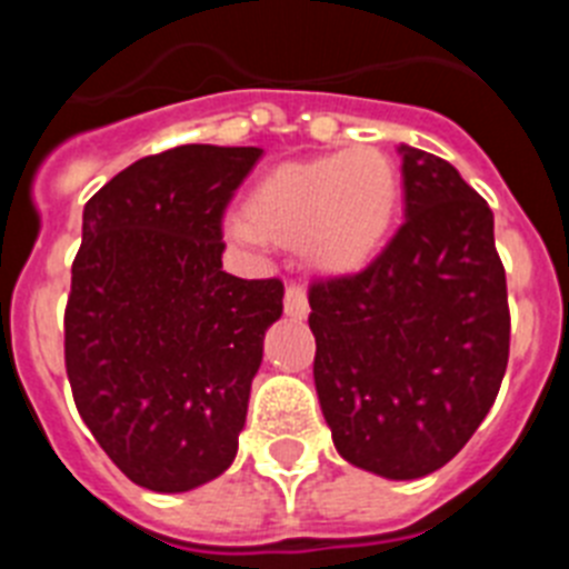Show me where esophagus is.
I'll use <instances>...</instances> for the list:
<instances>
[{"label":"esophagus","instance_id":"esophagus-1","mask_svg":"<svg viewBox=\"0 0 569 569\" xmlns=\"http://www.w3.org/2000/svg\"><path fill=\"white\" fill-rule=\"evenodd\" d=\"M284 313H288L290 319H305V316L310 313L308 293H305L301 284H290V288L284 290Z\"/></svg>","mask_w":569,"mask_h":569}]
</instances>
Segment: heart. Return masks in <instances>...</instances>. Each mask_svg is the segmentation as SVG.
Here are the masks:
<instances>
[{
    "mask_svg": "<svg viewBox=\"0 0 569 569\" xmlns=\"http://www.w3.org/2000/svg\"><path fill=\"white\" fill-rule=\"evenodd\" d=\"M399 204V164L379 148H353L270 168L244 196L236 233L299 248L319 273L350 276L381 253Z\"/></svg>",
    "mask_w": 569,
    "mask_h": 569,
    "instance_id": "heart-1",
    "label": "heart"
}]
</instances>
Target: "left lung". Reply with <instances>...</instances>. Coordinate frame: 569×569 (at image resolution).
<instances>
[{
    "label": "left lung",
    "mask_w": 569,
    "mask_h": 569,
    "mask_svg": "<svg viewBox=\"0 0 569 569\" xmlns=\"http://www.w3.org/2000/svg\"><path fill=\"white\" fill-rule=\"evenodd\" d=\"M399 153L405 224L370 268L316 281L308 321L339 456L407 481L445 467L490 413L510 310L485 199L439 156Z\"/></svg>",
    "instance_id": "8db88e82"
}]
</instances>
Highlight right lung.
I'll use <instances>...</instances> for the list:
<instances>
[{
	"label": "right lung",
	"instance_id": "1",
	"mask_svg": "<svg viewBox=\"0 0 569 569\" xmlns=\"http://www.w3.org/2000/svg\"><path fill=\"white\" fill-rule=\"evenodd\" d=\"M259 148L182 144L90 196L70 270L64 367L119 470L153 492L222 476L248 419L279 279L222 270V213Z\"/></svg>",
	"mask_w": 569,
	"mask_h": 569
}]
</instances>
